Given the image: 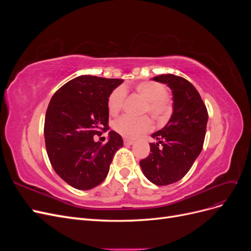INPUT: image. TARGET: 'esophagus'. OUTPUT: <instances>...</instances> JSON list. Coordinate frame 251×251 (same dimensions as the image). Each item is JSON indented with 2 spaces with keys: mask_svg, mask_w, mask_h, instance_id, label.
Returning a JSON list of instances; mask_svg holds the SVG:
<instances>
[{
  "mask_svg": "<svg viewBox=\"0 0 251 251\" xmlns=\"http://www.w3.org/2000/svg\"><path fill=\"white\" fill-rule=\"evenodd\" d=\"M124 142H125V144H126V146H131V144L134 143V140L133 139H128V138H125Z\"/></svg>",
  "mask_w": 251,
  "mask_h": 251,
  "instance_id": "1",
  "label": "esophagus"
}]
</instances>
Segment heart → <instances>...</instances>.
<instances>
[{
  "label": "heart",
  "mask_w": 251,
  "mask_h": 251,
  "mask_svg": "<svg viewBox=\"0 0 251 251\" xmlns=\"http://www.w3.org/2000/svg\"><path fill=\"white\" fill-rule=\"evenodd\" d=\"M136 92L147 100L144 112H149L155 119L162 121L169 117L171 105L168 100V90L161 83L155 81H143L136 85ZM126 97V90L120 86L114 89L108 98V110L111 115H116L123 109ZM151 127L148 116L132 117L124 115L113 123V128L126 138H135L148 132Z\"/></svg>",
  "instance_id": "1"
}]
</instances>
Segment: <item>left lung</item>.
<instances>
[{
	"mask_svg": "<svg viewBox=\"0 0 251 251\" xmlns=\"http://www.w3.org/2000/svg\"><path fill=\"white\" fill-rule=\"evenodd\" d=\"M153 80L166 83L173 93V114L160 131L151 134V153L139 162L151 183L169 185L183 178L201 153L207 109L191 82L174 74H161Z\"/></svg>",
	"mask_w": 251,
	"mask_h": 251,
	"instance_id": "obj_1",
	"label": "left lung"
}]
</instances>
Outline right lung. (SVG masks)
<instances>
[{
	"instance_id": "obj_1",
	"label": "right lung",
	"mask_w": 251,
	"mask_h": 251,
	"mask_svg": "<svg viewBox=\"0 0 251 251\" xmlns=\"http://www.w3.org/2000/svg\"><path fill=\"white\" fill-rule=\"evenodd\" d=\"M124 79L81 75L68 81L52 96L45 117L44 135L49 160L68 184L88 191L107 177L121 136L109 132L105 144L94 141L109 130L108 98Z\"/></svg>"
}]
</instances>
